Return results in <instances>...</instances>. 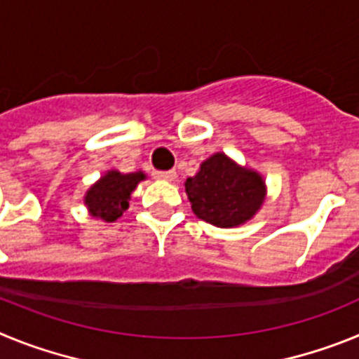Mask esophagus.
Masks as SVG:
<instances>
[{
  "instance_id": "obj_1",
  "label": "esophagus",
  "mask_w": 359,
  "mask_h": 359,
  "mask_svg": "<svg viewBox=\"0 0 359 359\" xmlns=\"http://www.w3.org/2000/svg\"><path fill=\"white\" fill-rule=\"evenodd\" d=\"M152 176L156 177V180H167V182H172L174 177H176V170H154Z\"/></svg>"
}]
</instances>
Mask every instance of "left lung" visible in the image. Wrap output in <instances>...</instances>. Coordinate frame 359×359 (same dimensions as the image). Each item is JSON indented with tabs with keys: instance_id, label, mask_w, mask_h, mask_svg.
I'll return each mask as SVG.
<instances>
[{
	"instance_id": "1",
	"label": "left lung",
	"mask_w": 359,
	"mask_h": 359,
	"mask_svg": "<svg viewBox=\"0 0 359 359\" xmlns=\"http://www.w3.org/2000/svg\"><path fill=\"white\" fill-rule=\"evenodd\" d=\"M185 189L194 214L219 228L246 223L264 201L262 177L221 152L203 161L196 176L187 177Z\"/></svg>"
}]
</instances>
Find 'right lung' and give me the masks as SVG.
Returning <instances> with one entry per match:
<instances>
[{
    "label": "right lung",
    "instance_id": "obj_1",
    "mask_svg": "<svg viewBox=\"0 0 359 359\" xmlns=\"http://www.w3.org/2000/svg\"><path fill=\"white\" fill-rule=\"evenodd\" d=\"M144 177V172L120 174L116 170H111L106 176L100 177V182L95 183L84 198L91 215L104 221L118 219L128 210L131 192Z\"/></svg>",
    "mask_w": 359,
    "mask_h": 359
}]
</instances>
